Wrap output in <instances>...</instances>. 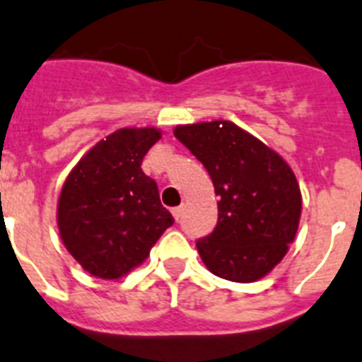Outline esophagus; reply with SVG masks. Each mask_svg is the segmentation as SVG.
Listing matches in <instances>:
<instances>
[{
    "instance_id": "obj_1",
    "label": "esophagus",
    "mask_w": 362,
    "mask_h": 362,
    "mask_svg": "<svg viewBox=\"0 0 362 362\" xmlns=\"http://www.w3.org/2000/svg\"><path fill=\"white\" fill-rule=\"evenodd\" d=\"M173 216H175V220H177V222H178V220H180V216H182V213H184V207H182V206H178V207H173Z\"/></svg>"
}]
</instances>
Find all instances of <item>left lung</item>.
<instances>
[{
  "instance_id": "left-lung-1",
  "label": "left lung",
  "mask_w": 362,
  "mask_h": 362,
  "mask_svg": "<svg viewBox=\"0 0 362 362\" xmlns=\"http://www.w3.org/2000/svg\"><path fill=\"white\" fill-rule=\"evenodd\" d=\"M175 136L211 177L218 222L197 250L213 275L255 282L284 259L295 240L303 194L279 153L229 120L177 125Z\"/></svg>"
}]
</instances>
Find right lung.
Wrapping results in <instances>:
<instances>
[{
	"label": "right lung",
	"mask_w": 362,
	"mask_h": 362,
	"mask_svg": "<svg viewBox=\"0 0 362 362\" xmlns=\"http://www.w3.org/2000/svg\"><path fill=\"white\" fill-rule=\"evenodd\" d=\"M156 127H124L100 140L65 178L58 199L59 237L81 268L115 281L138 268L169 226L156 182L142 171Z\"/></svg>",
	"instance_id": "add662e5"
}]
</instances>
